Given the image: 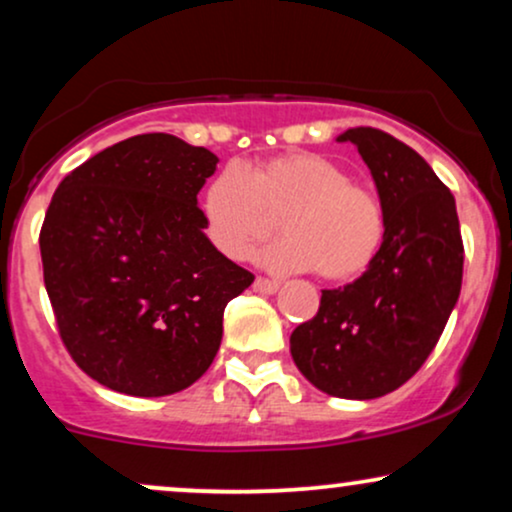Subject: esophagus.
<instances>
[{
    "mask_svg": "<svg viewBox=\"0 0 512 512\" xmlns=\"http://www.w3.org/2000/svg\"><path fill=\"white\" fill-rule=\"evenodd\" d=\"M252 288H255L257 293L272 295V293L279 291V281H272V279H264V276H257L255 283H252Z\"/></svg>",
    "mask_w": 512,
    "mask_h": 512,
    "instance_id": "34e87169",
    "label": "esophagus"
}]
</instances>
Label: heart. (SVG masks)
<instances>
[{
	"mask_svg": "<svg viewBox=\"0 0 512 512\" xmlns=\"http://www.w3.org/2000/svg\"><path fill=\"white\" fill-rule=\"evenodd\" d=\"M209 240L221 255L245 260L281 226L286 236L262 252L274 272L317 269L346 283L377 260L386 212L377 190L317 152H283L243 171L226 166L202 200Z\"/></svg>",
	"mask_w": 512,
	"mask_h": 512,
	"instance_id": "1",
	"label": "heart"
}]
</instances>
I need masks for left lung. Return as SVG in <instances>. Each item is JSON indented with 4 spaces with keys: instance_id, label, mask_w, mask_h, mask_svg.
<instances>
[{
    "instance_id": "left-lung-1",
    "label": "left lung",
    "mask_w": 512,
    "mask_h": 512,
    "mask_svg": "<svg viewBox=\"0 0 512 512\" xmlns=\"http://www.w3.org/2000/svg\"><path fill=\"white\" fill-rule=\"evenodd\" d=\"M350 140L377 183L386 236L360 279L322 291L317 315L295 326L291 355L319 391L369 400L403 386L424 365L463 286V236L455 197L432 166L369 126Z\"/></svg>"
}]
</instances>
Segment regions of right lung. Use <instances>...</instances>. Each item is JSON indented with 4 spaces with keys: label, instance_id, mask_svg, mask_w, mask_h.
Segmentation results:
<instances>
[{
    "label": "right lung",
    "instance_id": "right-lung-1",
    "mask_svg": "<svg viewBox=\"0 0 512 512\" xmlns=\"http://www.w3.org/2000/svg\"><path fill=\"white\" fill-rule=\"evenodd\" d=\"M217 155L169 133L97 152L54 190L42 276L73 362L107 389L169 396L212 365L224 307L255 281L209 243L197 193Z\"/></svg>",
    "mask_w": 512,
    "mask_h": 512
}]
</instances>
